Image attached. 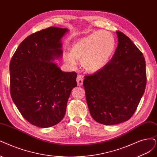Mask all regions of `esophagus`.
Here are the masks:
<instances>
[{
	"label": "esophagus",
	"instance_id": "34e87169",
	"mask_svg": "<svg viewBox=\"0 0 157 157\" xmlns=\"http://www.w3.org/2000/svg\"><path fill=\"white\" fill-rule=\"evenodd\" d=\"M76 81H77V83H78V86L82 85H83V75L79 74L78 75V77H77Z\"/></svg>",
	"mask_w": 157,
	"mask_h": 157
}]
</instances>
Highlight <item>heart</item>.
I'll list each match as a JSON object with an SVG mask.
<instances>
[{"instance_id":"heart-1","label":"heart","mask_w":157,"mask_h":157,"mask_svg":"<svg viewBox=\"0 0 157 157\" xmlns=\"http://www.w3.org/2000/svg\"><path fill=\"white\" fill-rule=\"evenodd\" d=\"M115 40L107 32L98 31L74 43L71 53L65 55L66 63L72 67L76 59H82V65L89 72H94L105 66L113 55Z\"/></svg>"}]
</instances>
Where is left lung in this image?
<instances>
[{"label":"left lung","mask_w":157,"mask_h":157,"mask_svg":"<svg viewBox=\"0 0 157 157\" xmlns=\"http://www.w3.org/2000/svg\"><path fill=\"white\" fill-rule=\"evenodd\" d=\"M112 59L99 71L85 75L83 86L91 117L104 125L129 120L146 86V61L141 51L120 31Z\"/></svg>","instance_id":"8db88e82"}]
</instances>
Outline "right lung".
<instances>
[{
	"mask_svg": "<svg viewBox=\"0 0 157 157\" xmlns=\"http://www.w3.org/2000/svg\"><path fill=\"white\" fill-rule=\"evenodd\" d=\"M67 28L49 27L28 36L10 63V94L20 113L31 124L46 128L65 114L68 98L77 86L75 72H62L52 62L62 54Z\"/></svg>",
	"mask_w": 157,
	"mask_h": 157,
	"instance_id": "right-lung-1",
	"label": "right lung"
}]
</instances>
